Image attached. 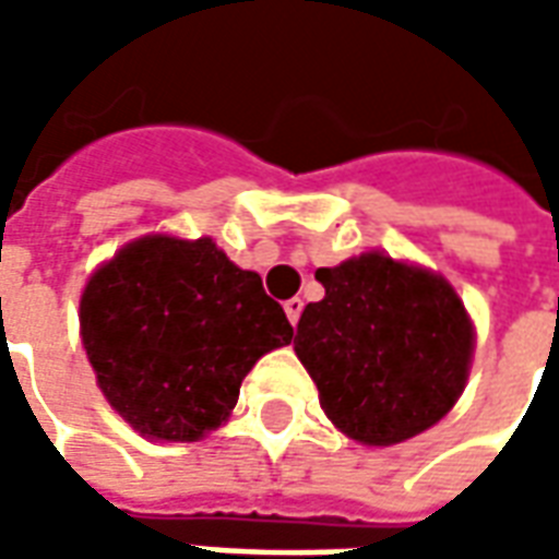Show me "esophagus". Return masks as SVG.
Masks as SVG:
<instances>
[{
    "label": "esophagus",
    "mask_w": 559,
    "mask_h": 559,
    "mask_svg": "<svg viewBox=\"0 0 559 559\" xmlns=\"http://www.w3.org/2000/svg\"><path fill=\"white\" fill-rule=\"evenodd\" d=\"M302 308H305V302L299 299V296H293V299H287V302H284V311H287V320H290L293 326L299 323V317H302Z\"/></svg>",
    "instance_id": "obj_1"
}]
</instances>
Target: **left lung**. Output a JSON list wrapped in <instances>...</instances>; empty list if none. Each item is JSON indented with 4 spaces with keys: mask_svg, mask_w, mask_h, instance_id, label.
<instances>
[{
    "mask_svg": "<svg viewBox=\"0 0 559 559\" xmlns=\"http://www.w3.org/2000/svg\"><path fill=\"white\" fill-rule=\"evenodd\" d=\"M293 350L332 425L365 445L404 443L455 407L473 362V323L455 287L380 251L317 269Z\"/></svg>",
    "mask_w": 559,
    "mask_h": 559,
    "instance_id": "left-lung-1",
    "label": "left lung"
}]
</instances>
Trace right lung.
<instances>
[{
  "label": "right lung",
  "mask_w": 559,
  "mask_h": 559,
  "mask_svg": "<svg viewBox=\"0 0 559 559\" xmlns=\"http://www.w3.org/2000/svg\"><path fill=\"white\" fill-rule=\"evenodd\" d=\"M80 335L104 399L148 440L194 443L239 401L260 356L293 341L257 272L209 236H143L95 269Z\"/></svg>",
  "instance_id": "right-lung-1"
}]
</instances>
